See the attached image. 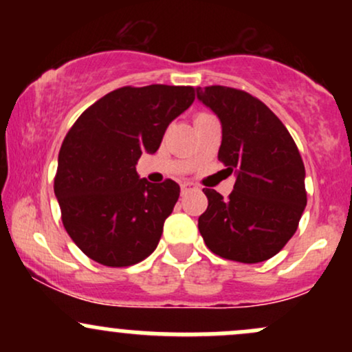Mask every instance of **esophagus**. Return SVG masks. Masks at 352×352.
<instances>
[{"label":"esophagus","mask_w":352,"mask_h":352,"mask_svg":"<svg viewBox=\"0 0 352 352\" xmlns=\"http://www.w3.org/2000/svg\"><path fill=\"white\" fill-rule=\"evenodd\" d=\"M192 187H193V184H190V182H184V184H182V193L188 192Z\"/></svg>","instance_id":"obj_1"}]
</instances>
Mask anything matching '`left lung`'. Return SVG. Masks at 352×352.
Masks as SVG:
<instances>
[{"label": "left lung", "instance_id": "1", "mask_svg": "<svg viewBox=\"0 0 352 352\" xmlns=\"http://www.w3.org/2000/svg\"><path fill=\"white\" fill-rule=\"evenodd\" d=\"M197 99L218 117V160L235 173L228 199L204 188L208 207L199 218L210 252L240 263L276 254L296 232L306 207L305 164L276 116L248 92L197 87Z\"/></svg>", "mask_w": 352, "mask_h": 352}]
</instances>
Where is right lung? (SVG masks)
I'll return each instance as SVG.
<instances>
[{"label":"right lung","mask_w":352,"mask_h":352,"mask_svg":"<svg viewBox=\"0 0 352 352\" xmlns=\"http://www.w3.org/2000/svg\"><path fill=\"white\" fill-rule=\"evenodd\" d=\"M195 100L190 86L152 84L109 92L80 114L60 145L54 193L80 252L100 265L131 266L159 245L179 184H151L135 170L159 151L173 119Z\"/></svg>","instance_id":"add662e5"}]
</instances>
